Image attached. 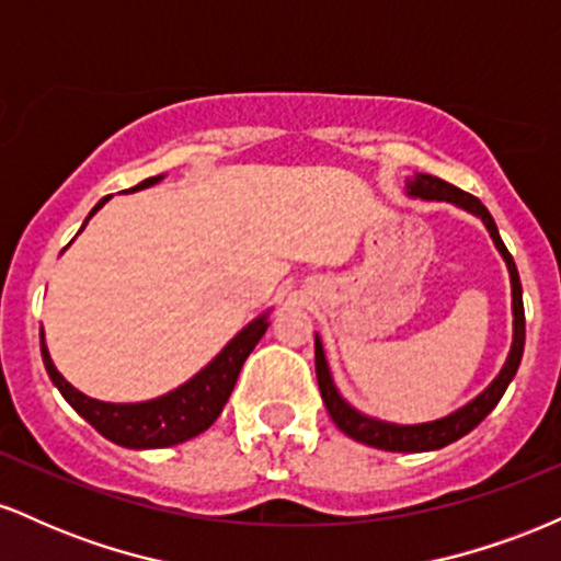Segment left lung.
<instances>
[{
  "label": "left lung",
  "mask_w": 561,
  "mask_h": 561,
  "mask_svg": "<svg viewBox=\"0 0 561 561\" xmlns=\"http://www.w3.org/2000/svg\"><path fill=\"white\" fill-rule=\"evenodd\" d=\"M409 195L414 197H424V199H443V203H454L459 208L469 210L478 218H482L488 231H491L495 248L499 253L504 255L506 266H508V276H512V311H514V343L512 351H508V358L501 369V375L488 385V390H482L472 403H467L465 409L454 411V414L443 416V420L435 422H424V424H390V422H379L371 420V416L358 414L353 405H347L343 398H340L337 388H334L330 366H327L324 358V347H321L319 337H317V379H319V390L321 398H324L327 411H330L332 422L337 424L340 430L353 440L366 443L371 448H382V450H401V454H420V450H437L448 443L459 440L467 433H472L478 424L485 420L488 414L495 409V403L501 401L512 377L517 375V366L523 362V351H525V306H523V285H519V274L517 266H514L512 253L506 250L504 240H501L499 229H495L493 216L488 214L485 205L480 203L478 197L469 195V192L459 190V186L443 182L437 176H427V173H420L414 182H409Z\"/></svg>",
  "instance_id": "8db88e82"
}]
</instances>
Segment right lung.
<instances>
[{
    "mask_svg": "<svg viewBox=\"0 0 561 561\" xmlns=\"http://www.w3.org/2000/svg\"><path fill=\"white\" fill-rule=\"evenodd\" d=\"M160 179L163 176L145 179V182L128 192L145 190V186H152L160 182ZM107 199L111 197H102L100 203L94 205L89 218H92ZM89 218L83 221V227L89 224ZM266 319L268 317L263 313V317L250 321V324L244 327L221 353H218L214 362L205 366L199 375L192 377L190 382H184L182 388L165 392V396L152 398V401L145 403H105L83 396V392L66 382V377L55 369L47 345H44V332L42 358L44 366H47L49 379H53L57 390L62 392V398H66V401L73 405V409L79 411L83 420L92 424L102 437H107L115 446L124 448H169L205 433V430L218 420V414H221V409L229 401L231 390H234V382L237 377H240L244 358L250 356V351L259 345L263 332H266Z\"/></svg>",
    "mask_w": 561,
    "mask_h": 561,
    "instance_id": "1",
    "label": "right lung"
}]
</instances>
